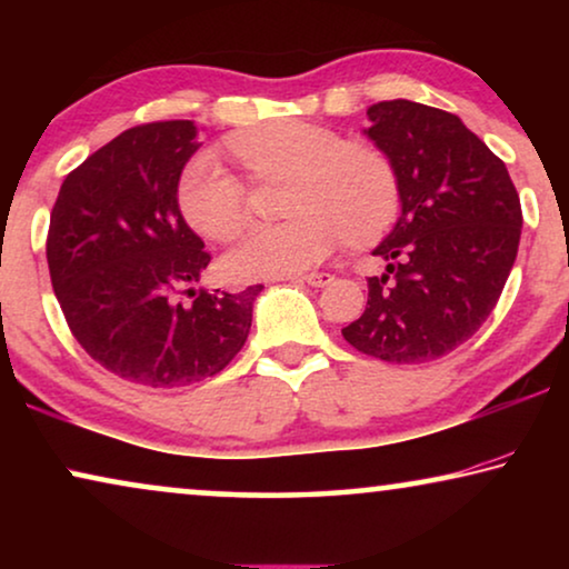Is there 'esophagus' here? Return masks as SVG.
<instances>
[{"instance_id":"obj_1","label":"esophagus","mask_w":569,"mask_h":569,"mask_svg":"<svg viewBox=\"0 0 569 569\" xmlns=\"http://www.w3.org/2000/svg\"><path fill=\"white\" fill-rule=\"evenodd\" d=\"M333 279V274H329V271H310V274H302L300 282H306L310 287H323L329 284Z\"/></svg>"}]
</instances>
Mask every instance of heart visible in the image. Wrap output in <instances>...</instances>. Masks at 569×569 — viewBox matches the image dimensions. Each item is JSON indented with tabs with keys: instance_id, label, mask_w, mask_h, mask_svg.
<instances>
[{
	"instance_id": "heart-1",
	"label": "heart",
	"mask_w": 569,
	"mask_h": 569,
	"mask_svg": "<svg viewBox=\"0 0 569 569\" xmlns=\"http://www.w3.org/2000/svg\"><path fill=\"white\" fill-rule=\"evenodd\" d=\"M232 150L253 173H292L284 207L292 220L248 230L224 256V274L236 282L302 274L347 238H378L399 214L393 162L365 142H341L321 123H267L232 139ZM178 207L199 236L230 240L246 222V189L220 154L201 152L183 168Z\"/></svg>"
}]
</instances>
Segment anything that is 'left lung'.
<instances>
[{
    "mask_svg": "<svg viewBox=\"0 0 569 569\" xmlns=\"http://www.w3.org/2000/svg\"><path fill=\"white\" fill-rule=\"evenodd\" d=\"M365 129L393 162L401 217L372 256L368 308L341 329L357 352L430 362L469 341L492 313L518 256L523 212L508 168L456 113L383 100Z\"/></svg>",
    "mask_w": 569,
    "mask_h": 569,
    "instance_id": "8db88e82",
    "label": "left lung"
}]
</instances>
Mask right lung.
Wrapping results in <instances>:
<instances>
[{
	"mask_svg": "<svg viewBox=\"0 0 569 569\" xmlns=\"http://www.w3.org/2000/svg\"><path fill=\"white\" fill-rule=\"evenodd\" d=\"M197 150L193 121L127 129L64 178L51 209L46 259L61 313L92 360L139 386L178 388L228 368L261 292L193 290L212 259L178 207Z\"/></svg>",
	"mask_w": 569,
	"mask_h": 569,
	"instance_id": "right-lung-1",
	"label": "right lung"
}]
</instances>
